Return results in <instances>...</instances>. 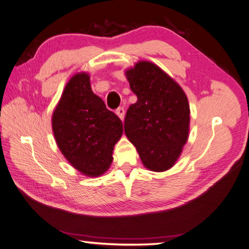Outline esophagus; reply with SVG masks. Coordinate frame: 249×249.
<instances>
[{"label":"esophagus","mask_w":249,"mask_h":249,"mask_svg":"<svg viewBox=\"0 0 249 249\" xmlns=\"http://www.w3.org/2000/svg\"><path fill=\"white\" fill-rule=\"evenodd\" d=\"M115 113L118 114V117L121 119V120H124V115H125V110H124V108L123 107H119L117 110H115Z\"/></svg>","instance_id":"34e87169"}]
</instances>
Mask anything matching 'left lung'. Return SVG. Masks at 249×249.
Instances as JSON below:
<instances>
[{"instance_id":"obj_1","label":"left lung","mask_w":249,"mask_h":249,"mask_svg":"<svg viewBox=\"0 0 249 249\" xmlns=\"http://www.w3.org/2000/svg\"><path fill=\"white\" fill-rule=\"evenodd\" d=\"M126 77L138 100L127 109L125 135L148 170H169L188 140V98L180 86L152 62H138L126 71Z\"/></svg>"}]
</instances>
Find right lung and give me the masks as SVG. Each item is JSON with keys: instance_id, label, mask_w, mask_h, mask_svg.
I'll use <instances>...</instances> for the list:
<instances>
[{"instance_id": "1", "label": "right lung", "mask_w": 249, "mask_h": 249, "mask_svg": "<svg viewBox=\"0 0 249 249\" xmlns=\"http://www.w3.org/2000/svg\"><path fill=\"white\" fill-rule=\"evenodd\" d=\"M52 126L63 156L90 177L108 170L114 144L123 134L122 121L92 92L86 73L69 80L53 113Z\"/></svg>"}]
</instances>
